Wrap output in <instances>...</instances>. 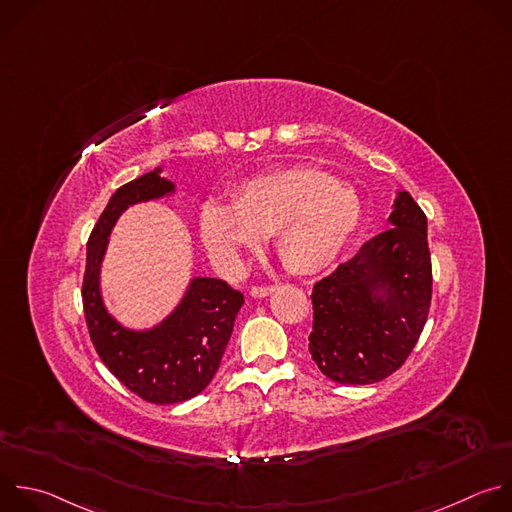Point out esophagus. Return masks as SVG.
Wrapping results in <instances>:
<instances>
[{
    "mask_svg": "<svg viewBox=\"0 0 512 512\" xmlns=\"http://www.w3.org/2000/svg\"><path fill=\"white\" fill-rule=\"evenodd\" d=\"M275 291V285H261V287H253L251 289V295L253 297H267V295H271Z\"/></svg>",
    "mask_w": 512,
    "mask_h": 512,
    "instance_id": "esophagus-1",
    "label": "esophagus"
}]
</instances>
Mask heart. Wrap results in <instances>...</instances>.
Segmentation results:
<instances>
[{
	"label": "heart",
	"mask_w": 512,
	"mask_h": 512,
	"mask_svg": "<svg viewBox=\"0 0 512 512\" xmlns=\"http://www.w3.org/2000/svg\"><path fill=\"white\" fill-rule=\"evenodd\" d=\"M360 219L362 201L352 187L325 170L295 166L245 181L233 205L207 201L199 211V235L213 263L235 271L245 253L273 233L287 269L309 275L333 263Z\"/></svg>",
	"instance_id": "obj_1"
}]
</instances>
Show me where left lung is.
<instances>
[{
	"label": "left lung",
	"instance_id": "1",
	"mask_svg": "<svg viewBox=\"0 0 512 512\" xmlns=\"http://www.w3.org/2000/svg\"><path fill=\"white\" fill-rule=\"evenodd\" d=\"M392 225L313 285L309 354L337 384H374L414 350L432 299L424 211L398 191Z\"/></svg>",
	"mask_w": 512,
	"mask_h": 512
}]
</instances>
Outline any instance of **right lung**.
Masks as SVG:
<instances>
[{
	"label": "right lung",
	"mask_w": 512,
	"mask_h": 512,
	"mask_svg": "<svg viewBox=\"0 0 512 512\" xmlns=\"http://www.w3.org/2000/svg\"><path fill=\"white\" fill-rule=\"evenodd\" d=\"M162 168L122 185L102 211L86 247L84 315L104 366L136 396L177 404L201 394L217 374L233 333L243 293L221 279L193 277L181 303L150 329L124 327L104 305L100 267L118 217L136 203L175 193Z\"/></svg>",
	"instance_id": "right-lung-1"
}]
</instances>
